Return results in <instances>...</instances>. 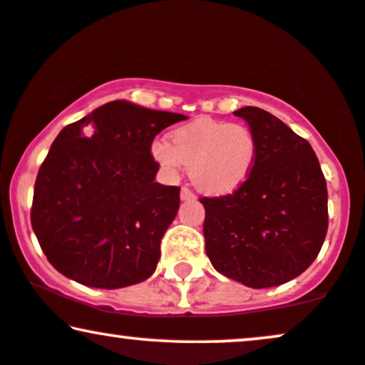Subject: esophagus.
I'll list each match as a JSON object with an SVG mask.
<instances>
[{
	"mask_svg": "<svg viewBox=\"0 0 365 365\" xmlns=\"http://www.w3.org/2000/svg\"><path fill=\"white\" fill-rule=\"evenodd\" d=\"M180 198H182V200H193V198H195V193H193L190 188L183 187L182 190H180Z\"/></svg>",
	"mask_w": 365,
	"mask_h": 365,
	"instance_id": "obj_1",
	"label": "esophagus"
}]
</instances>
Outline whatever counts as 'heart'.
I'll list each match as a JSON object with an SVG mask.
<instances>
[{"label":"heart","mask_w":365,"mask_h":365,"mask_svg":"<svg viewBox=\"0 0 365 365\" xmlns=\"http://www.w3.org/2000/svg\"><path fill=\"white\" fill-rule=\"evenodd\" d=\"M257 140L242 123L198 118L175 129L172 143L155 140L151 156L163 172L177 175L185 165L198 190L227 195L241 188L257 160Z\"/></svg>","instance_id":"1"}]
</instances>
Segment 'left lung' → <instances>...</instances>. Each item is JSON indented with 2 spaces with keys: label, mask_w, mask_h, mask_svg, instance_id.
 Masks as SVG:
<instances>
[{
  "label": "left lung",
  "mask_w": 365,
  "mask_h": 365,
  "mask_svg": "<svg viewBox=\"0 0 365 365\" xmlns=\"http://www.w3.org/2000/svg\"><path fill=\"white\" fill-rule=\"evenodd\" d=\"M234 116L257 140L246 183L224 197L200 198L205 252L220 274L249 288L297 278L315 261L329 227L327 182L310 143L264 109Z\"/></svg>",
  "instance_id": "1"
}]
</instances>
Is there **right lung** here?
Returning <instances> with one entry per match:
<instances>
[{
    "instance_id": "add662e5",
    "label": "right lung",
    "mask_w": 365,
    "mask_h": 365,
    "mask_svg": "<svg viewBox=\"0 0 365 365\" xmlns=\"http://www.w3.org/2000/svg\"><path fill=\"white\" fill-rule=\"evenodd\" d=\"M187 116L113 101L58 133L38 170L31 227L55 269L91 288L148 279L180 207L155 182L151 143Z\"/></svg>"
}]
</instances>
